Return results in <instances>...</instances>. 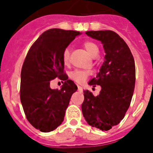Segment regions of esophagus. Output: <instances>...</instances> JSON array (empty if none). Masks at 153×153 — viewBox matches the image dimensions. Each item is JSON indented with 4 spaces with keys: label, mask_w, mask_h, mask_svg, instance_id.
I'll use <instances>...</instances> for the list:
<instances>
[{
    "label": "esophagus",
    "mask_w": 153,
    "mask_h": 153,
    "mask_svg": "<svg viewBox=\"0 0 153 153\" xmlns=\"http://www.w3.org/2000/svg\"><path fill=\"white\" fill-rule=\"evenodd\" d=\"M78 90H79V92H82V91H83V88L81 86H78Z\"/></svg>",
    "instance_id": "esophagus-1"
}]
</instances>
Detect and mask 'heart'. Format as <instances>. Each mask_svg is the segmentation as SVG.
I'll return each mask as SVG.
<instances>
[{
  "label": "heart",
  "mask_w": 153,
  "mask_h": 153,
  "mask_svg": "<svg viewBox=\"0 0 153 153\" xmlns=\"http://www.w3.org/2000/svg\"><path fill=\"white\" fill-rule=\"evenodd\" d=\"M83 46L92 56H96L99 52V48L97 47V45L93 42L86 41L83 43ZM61 60L65 65H68L70 63V49L68 47L65 48L62 51ZM88 75H89V71L85 70H80V69L72 70L69 74L70 79L78 83H83L87 79Z\"/></svg>",
  "instance_id": "b5f03b06"
}]
</instances>
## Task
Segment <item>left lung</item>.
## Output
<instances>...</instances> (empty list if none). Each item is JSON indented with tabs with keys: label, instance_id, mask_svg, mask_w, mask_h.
Segmentation results:
<instances>
[{
	"label": "left lung",
	"instance_id": "obj_1",
	"mask_svg": "<svg viewBox=\"0 0 153 153\" xmlns=\"http://www.w3.org/2000/svg\"><path fill=\"white\" fill-rule=\"evenodd\" d=\"M86 34L101 41L105 61L96 78L88 84L102 89L98 96L83 91L82 112L88 124L107 131L117 125L130 106L135 85L134 59L125 41L111 30L88 31Z\"/></svg>",
	"mask_w": 153,
	"mask_h": 153
}]
</instances>
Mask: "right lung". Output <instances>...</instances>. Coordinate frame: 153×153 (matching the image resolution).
I'll use <instances>...</instances> for the list:
<instances>
[{"label":"right lung","instance_id":"1","mask_svg":"<svg viewBox=\"0 0 153 153\" xmlns=\"http://www.w3.org/2000/svg\"><path fill=\"white\" fill-rule=\"evenodd\" d=\"M73 30L51 28L32 45L21 70L20 101L28 122L40 131H53L63 122L70 97L78 87L64 72L61 54L79 35ZM63 80L60 90H51L50 83Z\"/></svg>","mask_w":153,"mask_h":153}]
</instances>
